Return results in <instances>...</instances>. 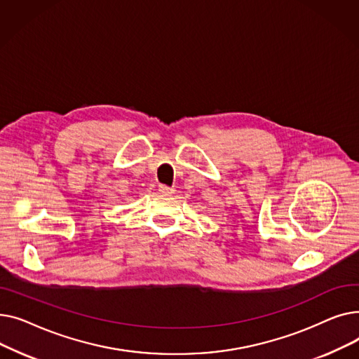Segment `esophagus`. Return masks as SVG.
<instances>
[{
	"label": "esophagus",
	"mask_w": 359,
	"mask_h": 359,
	"mask_svg": "<svg viewBox=\"0 0 359 359\" xmlns=\"http://www.w3.org/2000/svg\"><path fill=\"white\" fill-rule=\"evenodd\" d=\"M158 191H160L161 194H164V195H173V194H175V187H168V186L161 184V186L158 187Z\"/></svg>",
	"instance_id": "esophagus-1"
}]
</instances>
